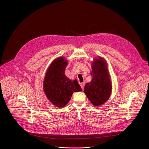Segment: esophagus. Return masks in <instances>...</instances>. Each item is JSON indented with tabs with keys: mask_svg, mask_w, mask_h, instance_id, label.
<instances>
[{
	"mask_svg": "<svg viewBox=\"0 0 149 149\" xmlns=\"http://www.w3.org/2000/svg\"><path fill=\"white\" fill-rule=\"evenodd\" d=\"M84 85H85V84H84V83H81V88H82V90H83L84 88Z\"/></svg>",
	"mask_w": 149,
	"mask_h": 149,
	"instance_id": "esophagus-1",
	"label": "esophagus"
}]
</instances>
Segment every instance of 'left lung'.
Instances as JSON below:
<instances>
[{"label": "left lung", "instance_id": "left-lung-1", "mask_svg": "<svg viewBox=\"0 0 149 149\" xmlns=\"http://www.w3.org/2000/svg\"><path fill=\"white\" fill-rule=\"evenodd\" d=\"M91 75L92 80L85 85L84 92L93 105L100 106L108 101L112 92L108 67L102 58L93 61Z\"/></svg>", "mask_w": 149, "mask_h": 149}]
</instances>
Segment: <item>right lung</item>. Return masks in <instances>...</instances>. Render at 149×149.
Instances as JSON below:
<instances>
[{
	"mask_svg": "<svg viewBox=\"0 0 149 149\" xmlns=\"http://www.w3.org/2000/svg\"><path fill=\"white\" fill-rule=\"evenodd\" d=\"M67 61L63 57L55 59L49 66L43 82V89L49 102L57 107H65L74 92L82 91L77 79L65 75Z\"/></svg>",
	"mask_w": 149,
	"mask_h": 149,
	"instance_id": "add662e5",
	"label": "right lung"
}]
</instances>
